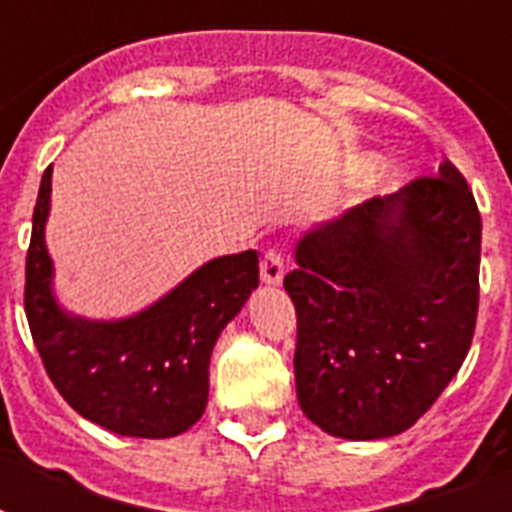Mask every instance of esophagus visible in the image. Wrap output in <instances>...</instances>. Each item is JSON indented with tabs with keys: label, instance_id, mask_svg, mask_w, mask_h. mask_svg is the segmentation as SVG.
<instances>
[{
	"label": "esophagus",
	"instance_id": "34e87169",
	"mask_svg": "<svg viewBox=\"0 0 512 512\" xmlns=\"http://www.w3.org/2000/svg\"><path fill=\"white\" fill-rule=\"evenodd\" d=\"M284 257H281V252H276V249H270V252H265L263 255V263H260V276H263V281L268 286H278L281 281H284Z\"/></svg>",
	"mask_w": 512,
	"mask_h": 512
}]
</instances>
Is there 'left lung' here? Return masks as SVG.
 Here are the masks:
<instances>
[{
  "label": "left lung",
  "mask_w": 512,
  "mask_h": 512,
  "mask_svg": "<svg viewBox=\"0 0 512 512\" xmlns=\"http://www.w3.org/2000/svg\"><path fill=\"white\" fill-rule=\"evenodd\" d=\"M294 260L302 413L355 442L410 429L460 371L479 313L481 215L460 170L444 160L310 228Z\"/></svg>",
  "instance_id": "obj_1"
}]
</instances>
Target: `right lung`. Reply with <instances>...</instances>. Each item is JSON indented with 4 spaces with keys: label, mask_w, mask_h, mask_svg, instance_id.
Returning <instances> with one entry per match:
<instances>
[{
    "label": "right lung",
    "mask_w": 512,
    "mask_h": 512,
    "mask_svg": "<svg viewBox=\"0 0 512 512\" xmlns=\"http://www.w3.org/2000/svg\"><path fill=\"white\" fill-rule=\"evenodd\" d=\"M49 205L52 168L41 178L26 257V318L52 384L78 415L112 434H184L205 413L220 331L260 284L257 252L215 257L139 313L91 321L54 294Z\"/></svg>",
    "instance_id": "1"
}]
</instances>
